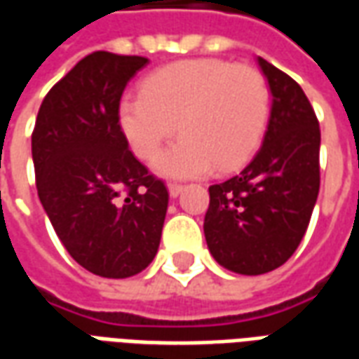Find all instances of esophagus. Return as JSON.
Returning a JSON list of instances; mask_svg holds the SVG:
<instances>
[{"instance_id":"esophagus-1","label":"esophagus","mask_w":359,"mask_h":359,"mask_svg":"<svg viewBox=\"0 0 359 359\" xmlns=\"http://www.w3.org/2000/svg\"><path fill=\"white\" fill-rule=\"evenodd\" d=\"M167 188H169V196H171V198H177V196L184 190V187H182V184H177V182H169V187Z\"/></svg>"}]
</instances>
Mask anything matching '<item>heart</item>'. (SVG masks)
Listing matches in <instances>:
<instances>
[{
    "label": "heart",
    "mask_w": 359,
    "mask_h": 359,
    "mask_svg": "<svg viewBox=\"0 0 359 359\" xmlns=\"http://www.w3.org/2000/svg\"><path fill=\"white\" fill-rule=\"evenodd\" d=\"M271 118V90L250 65L187 59L161 67L142 82V94L118 103V125L130 148L163 177L190 179L244 163L262 144Z\"/></svg>",
    "instance_id": "heart-1"
}]
</instances>
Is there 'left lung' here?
Returning <instances> with one entry per match:
<instances>
[{
	"label": "left lung",
	"mask_w": 359,
	"mask_h": 359,
	"mask_svg": "<svg viewBox=\"0 0 359 359\" xmlns=\"http://www.w3.org/2000/svg\"><path fill=\"white\" fill-rule=\"evenodd\" d=\"M269 82L271 118L262 148L238 175L210 187L203 233L225 269L262 275L292 256L319 194L321 130L300 84L257 57Z\"/></svg>",
	"instance_id": "obj_1"
}]
</instances>
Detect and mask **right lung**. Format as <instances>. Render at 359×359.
Segmentation results:
<instances>
[{
  "label": "right lung",
  "mask_w": 359,
  "mask_h": 359,
  "mask_svg": "<svg viewBox=\"0 0 359 359\" xmlns=\"http://www.w3.org/2000/svg\"><path fill=\"white\" fill-rule=\"evenodd\" d=\"M148 59L94 51L43 97L34 133L38 198L74 262L133 277L159 248L169 192L128 149L118 125L126 84Z\"/></svg>",
  "instance_id": "obj_1"
}]
</instances>
